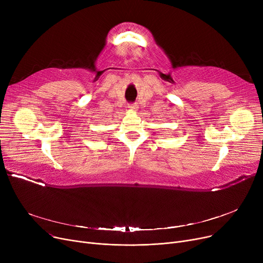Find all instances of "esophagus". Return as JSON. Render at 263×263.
<instances>
[{"label": "esophagus", "mask_w": 263, "mask_h": 263, "mask_svg": "<svg viewBox=\"0 0 263 263\" xmlns=\"http://www.w3.org/2000/svg\"><path fill=\"white\" fill-rule=\"evenodd\" d=\"M128 108H129V110H132V112H135V110L137 109V105H136L135 103H130V104L128 105Z\"/></svg>", "instance_id": "1"}]
</instances>
